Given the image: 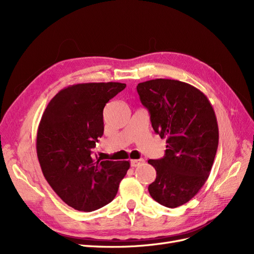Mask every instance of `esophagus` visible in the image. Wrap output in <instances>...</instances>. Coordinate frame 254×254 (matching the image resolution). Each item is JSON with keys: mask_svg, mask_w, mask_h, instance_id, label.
<instances>
[{"mask_svg": "<svg viewBox=\"0 0 254 254\" xmlns=\"http://www.w3.org/2000/svg\"><path fill=\"white\" fill-rule=\"evenodd\" d=\"M145 161L143 159H139V160H130V164H131L132 167H136L141 164H143Z\"/></svg>", "mask_w": 254, "mask_h": 254, "instance_id": "esophagus-1", "label": "esophagus"}]
</instances>
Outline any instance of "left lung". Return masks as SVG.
I'll return each instance as SVG.
<instances>
[{"instance_id":"left-lung-1","label":"left lung","mask_w":254,"mask_h":254,"mask_svg":"<svg viewBox=\"0 0 254 254\" xmlns=\"http://www.w3.org/2000/svg\"><path fill=\"white\" fill-rule=\"evenodd\" d=\"M151 126L166 139L165 156L148 160L157 172L150 196L167 207L190 201L210 175L218 147L216 115L207 97L187 82L152 79L136 86Z\"/></svg>"}]
</instances>
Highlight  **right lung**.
<instances>
[{"label":"right lung","instance_id":"obj_1","mask_svg":"<svg viewBox=\"0 0 254 254\" xmlns=\"http://www.w3.org/2000/svg\"><path fill=\"white\" fill-rule=\"evenodd\" d=\"M126 88L121 82L68 86L45 108L37 131V156L44 178L73 209L92 212L111 202L129 161H102L92 148L104 133L106 104Z\"/></svg>","mask_w":254,"mask_h":254}]
</instances>
